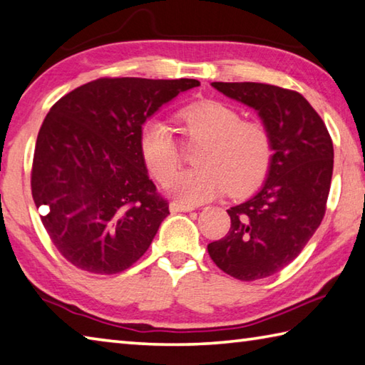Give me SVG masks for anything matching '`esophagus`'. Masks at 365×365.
Listing matches in <instances>:
<instances>
[{
  "mask_svg": "<svg viewBox=\"0 0 365 365\" xmlns=\"http://www.w3.org/2000/svg\"><path fill=\"white\" fill-rule=\"evenodd\" d=\"M194 207L186 205V203H181V202H171L170 203V212L173 213H178V212H192Z\"/></svg>",
  "mask_w": 365,
  "mask_h": 365,
  "instance_id": "1",
  "label": "esophagus"
}]
</instances>
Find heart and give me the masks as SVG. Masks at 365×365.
<instances>
[{"instance_id":"1","label":"heart","mask_w":365,"mask_h":365,"mask_svg":"<svg viewBox=\"0 0 365 365\" xmlns=\"http://www.w3.org/2000/svg\"><path fill=\"white\" fill-rule=\"evenodd\" d=\"M186 143H202L195 168L169 176L179 166V143L160 120H149L140 131V153L147 168L166 190L186 203H203L227 189L231 195L250 192L266 178L274 155L272 134L263 121L244 120L225 102L203 101L178 113Z\"/></svg>"}]
</instances>
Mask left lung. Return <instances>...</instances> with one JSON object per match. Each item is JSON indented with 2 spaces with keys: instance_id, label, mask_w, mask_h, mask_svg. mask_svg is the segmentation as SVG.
I'll return each mask as SVG.
<instances>
[{
  "instance_id": "left-lung-1",
  "label": "left lung",
  "mask_w": 365,
  "mask_h": 365,
  "mask_svg": "<svg viewBox=\"0 0 365 365\" xmlns=\"http://www.w3.org/2000/svg\"><path fill=\"white\" fill-rule=\"evenodd\" d=\"M212 86L258 112L274 155L257 194L227 210L231 229L208 244L215 264L239 280L269 277L295 259L325 215L334 144L327 126L302 94L264 83Z\"/></svg>"
}]
</instances>
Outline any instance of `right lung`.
I'll return each mask as SVG.
<instances>
[{
	"label": "right lung",
	"mask_w": 365,
	"mask_h": 365,
	"mask_svg": "<svg viewBox=\"0 0 365 365\" xmlns=\"http://www.w3.org/2000/svg\"><path fill=\"white\" fill-rule=\"evenodd\" d=\"M192 78H99L51 107L31 166L41 222L70 264L91 274H118L150 247L168 202L149 179L140 153L145 120Z\"/></svg>",
	"instance_id": "right-lung-1"
}]
</instances>
